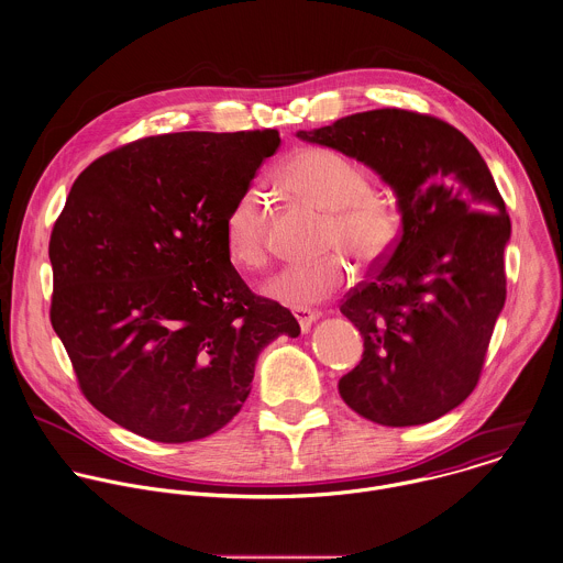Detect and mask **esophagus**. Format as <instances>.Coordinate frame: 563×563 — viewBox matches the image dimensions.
Returning <instances> with one entry per match:
<instances>
[{
    "label": "esophagus",
    "instance_id": "esophagus-1",
    "mask_svg": "<svg viewBox=\"0 0 563 563\" xmlns=\"http://www.w3.org/2000/svg\"><path fill=\"white\" fill-rule=\"evenodd\" d=\"M294 316H296V320H298V324H300L302 331H309L311 324L318 320V311H311V309H307V307H296V309H294Z\"/></svg>",
    "mask_w": 563,
    "mask_h": 563
}]
</instances>
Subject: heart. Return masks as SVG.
I'll use <instances>...</instances> for the list:
<instances>
[{"label": "heart", "mask_w": 563, "mask_h": 563, "mask_svg": "<svg viewBox=\"0 0 563 563\" xmlns=\"http://www.w3.org/2000/svg\"><path fill=\"white\" fill-rule=\"evenodd\" d=\"M285 188L327 210L322 250H346L366 265L382 263L399 243L404 212L399 201L373 188L366 166L353 157L322 146L294 153L278 173ZM223 243L228 258L241 269H258L267 263V219L256 190L236 197L223 219ZM353 278L342 252L311 263L289 265L278 272L265 294L287 307L316 305Z\"/></svg>", "instance_id": "obj_1"}]
</instances>
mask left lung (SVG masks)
Returning <instances> with one entry per match:
<instances>
[{"label": "left lung", "instance_id": "obj_1", "mask_svg": "<svg viewBox=\"0 0 563 563\" xmlns=\"http://www.w3.org/2000/svg\"><path fill=\"white\" fill-rule=\"evenodd\" d=\"M298 137L375 168L404 212L390 256L340 302L364 338L340 395L379 426L430 423L461 406L483 375L507 300L505 199L467 135L430 113L384 107Z\"/></svg>", "mask_w": 563, "mask_h": 563}]
</instances>
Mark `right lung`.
<instances>
[{
  "label": "right lung",
  "instance_id": "add662e5",
  "mask_svg": "<svg viewBox=\"0 0 563 563\" xmlns=\"http://www.w3.org/2000/svg\"><path fill=\"white\" fill-rule=\"evenodd\" d=\"M280 146L276 129L148 135L93 159L49 234V322L85 399L159 443L243 408L258 353L300 324L225 254L223 219Z\"/></svg>",
  "mask_w": 563,
  "mask_h": 563
}]
</instances>
